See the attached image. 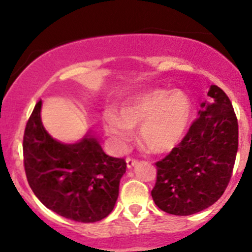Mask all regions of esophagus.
Instances as JSON below:
<instances>
[{
    "mask_svg": "<svg viewBox=\"0 0 252 252\" xmlns=\"http://www.w3.org/2000/svg\"><path fill=\"white\" fill-rule=\"evenodd\" d=\"M136 163H138V159L136 158H133V157H128L126 158V167L128 168H133Z\"/></svg>",
    "mask_w": 252,
    "mask_h": 252,
    "instance_id": "obj_1",
    "label": "esophagus"
}]
</instances>
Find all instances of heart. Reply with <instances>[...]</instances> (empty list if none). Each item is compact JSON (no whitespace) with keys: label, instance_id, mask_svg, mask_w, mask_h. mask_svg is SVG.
Returning <instances> with one entry per match:
<instances>
[{"label":"heart","instance_id":"b5f03b06","mask_svg":"<svg viewBox=\"0 0 252 252\" xmlns=\"http://www.w3.org/2000/svg\"><path fill=\"white\" fill-rule=\"evenodd\" d=\"M192 116V103L182 90L152 89L126 97L117 110L105 116V126L119 142L130 139L139 127L141 144L155 154L173 150L184 139Z\"/></svg>","mask_w":252,"mask_h":252}]
</instances>
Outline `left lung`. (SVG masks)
<instances>
[{"mask_svg":"<svg viewBox=\"0 0 252 252\" xmlns=\"http://www.w3.org/2000/svg\"><path fill=\"white\" fill-rule=\"evenodd\" d=\"M199 117L180 144L156 163L151 195L162 211L189 216L210 207L224 192L238 152V119L224 91L211 85Z\"/></svg>","mask_w":252,"mask_h":252,"instance_id":"8db88e82","label":"left lung"}]
</instances>
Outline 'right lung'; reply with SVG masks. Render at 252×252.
Segmentation results:
<instances>
[{"mask_svg": "<svg viewBox=\"0 0 252 252\" xmlns=\"http://www.w3.org/2000/svg\"><path fill=\"white\" fill-rule=\"evenodd\" d=\"M35 105L23 139L28 183L47 208L75 222L94 223L113 211L126 163L105 154L95 136L64 144L53 139Z\"/></svg>", "mask_w": 252, "mask_h": 252, "instance_id": "right-lung-1", "label": "right lung"}]
</instances>
